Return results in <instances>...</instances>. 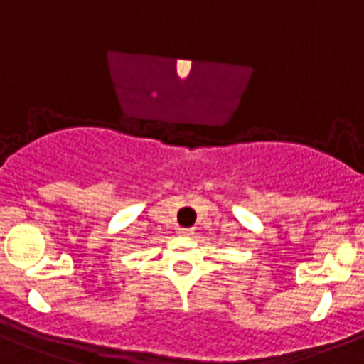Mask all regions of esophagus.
Wrapping results in <instances>:
<instances>
[{"instance_id":"obj_1","label":"esophagus","mask_w":364,"mask_h":364,"mask_svg":"<svg viewBox=\"0 0 364 364\" xmlns=\"http://www.w3.org/2000/svg\"><path fill=\"white\" fill-rule=\"evenodd\" d=\"M178 233H179V235L188 237V235H193V230L192 228H179Z\"/></svg>"}]
</instances>
